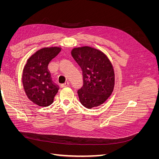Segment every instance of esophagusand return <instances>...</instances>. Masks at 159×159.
Masks as SVG:
<instances>
[{
    "mask_svg": "<svg viewBox=\"0 0 159 159\" xmlns=\"http://www.w3.org/2000/svg\"><path fill=\"white\" fill-rule=\"evenodd\" d=\"M69 85V83L68 82H66L63 84H61V87L62 88H65V87H67V86Z\"/></svg>",
    "mask_w": 159,
    "mask_h": 159,
    "instance_id": "obj_1",
    "label": "esophagus"
}]
</instances>
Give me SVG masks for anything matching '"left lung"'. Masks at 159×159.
Wrapping results in <instances>:
<instances>
[{"label": "left lung", "instance_id": "1", "mask_svg": "<svg viewBox=\"0 0 159 159\" xmlns=\"http://www.w3.org/2000/svg\"><path fill=\"white\" fill-rule=\"evenodd\" d=\"M71 56L82 70L83 86L78 90L80 103L88 109L103 103L112 93L115 74L103 52L89 46L75 48Z\"/></svg>", "mask_w": 159, "mask_h": 159}]
</instances>
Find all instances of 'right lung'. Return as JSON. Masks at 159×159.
<instances>
[{
    "mask_svg": "<svg viewBox=\"0 0 159 159\" xmlns=\"http://www.w3.org/2000/svg\"><path fill=\"white\" fill-rule=\"evenodd\" d=\"M60 51L59 47L43 48L28 59L24 68L22 80L25 93L39 106H49L58 91L59 86L52 81L48 66Z\"/></svg>",
    "mask_w": 159,
    "mask_h": 159,
    "instance_id": "add662e5",
    "label": "right lung"
}]
</instances>
